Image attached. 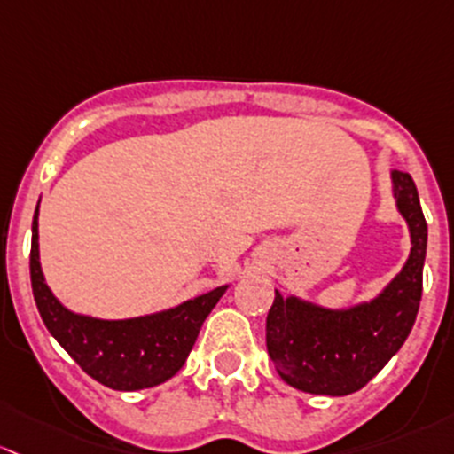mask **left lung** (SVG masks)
Returning a JSON list of instances; mask_svg holds the SVG:
<instances>
[{"label": "left lung", "instance_id": "8db88e82", "mask_svg": "<svg viewBox=\"0 0 454 454\" xmlns=\"http://www.w3.org/2000/svg\"><path fill=\"white\" fill-rule=\"evenodd\" d=\"M394 196L409 223L411 255L376 299L328 310L275 291L266 317V349L279 376L299 391L348 395L363 389L409 336L422 299L428 229L409 172L394 170Z\"/></svg>", "mask_w": 454, "mask_h": 454}]
</instances>
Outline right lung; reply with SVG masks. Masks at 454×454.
I'll use <instances>...</instances> for the list:
<instances>
[{
  "instance_id": "1",
  "label": "right lung",
  "mask_w": 454,
  "mask_h": 454,
  "mask_svg": "<svg viewBox=\"0 0 454 454\" xmlns=\"http://www.w3.org/2000/svg\"><path fill=\"white\" fill-rule=\"evenodd\" d=\"M39 205L32 221V295L50 334L93 380L115 391L148 389L184 367L200 325L227 291L214 288L181 306L137 319L105 321L69 312L52 295L39 262Z\"/></svg>"
}]
</instances>
